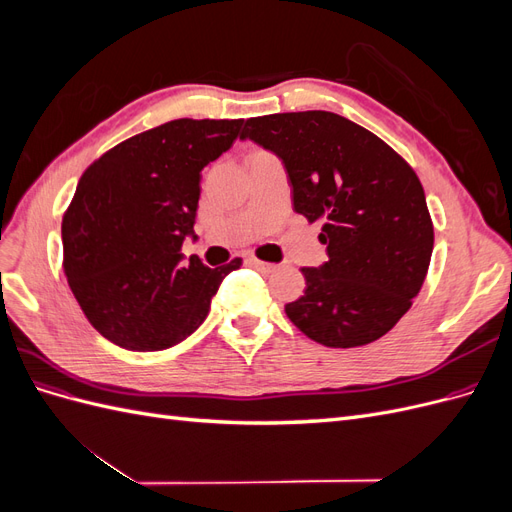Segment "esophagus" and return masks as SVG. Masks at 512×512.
<instances>
[{"label":"esophagus","instance_id":"34e87169","mask_svg":"<svg viewBox=\"0 0 512 512\" xmlns=\"http://www.w3.org/2000/svg\"><path fill=\"white\" fill-rule=\"evenodd\" d=\"M247 265L254 267V269L260 271V273H271V271L277 269L275 265H271V262H262V260H258V258H247Z\"/></svg>","mask_w":512,"mask_h":512}]
</instances>
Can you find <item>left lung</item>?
<instances>
[{
  "instance_id": "obj_1",
  "label": "left lung",
  "mask_w": 512,
  "mask_h": 512,
  "mask_svg": "<svg viewBox=\"0 0 512 512\" xmlns=\"http://www.w3.org/2000/svg\"><path fill=\"white\" fill-rule=\"evenodd\" d=\"M241 141L275 153L294 211L322 220L329 260L303 267V297L286 305L301 333L329 348L376 342L421 290L433 250L423 185L376 134L327 111L245 121Z\"/></svg>"
}]
</instances>
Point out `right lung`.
<instances>
[{
  "label": "right lung",
  "mask_w": 512,
  "mask_h": 512,
  "mask_svg": "<svg viewBox=\"0 0 512 512\" xmlns=\"http://www.w3.org/2000/svg\"><path fill=\"white\" fill-rule=\"evenodd\" d=\"M243 119H175L91 164L61 222L64 271L83 314L119 348H173L205 322L241 258L209 269L194 235L200 173L237 141Z\"/></svg>",
  "instance_id": "obj_1"
}]
</instances>
